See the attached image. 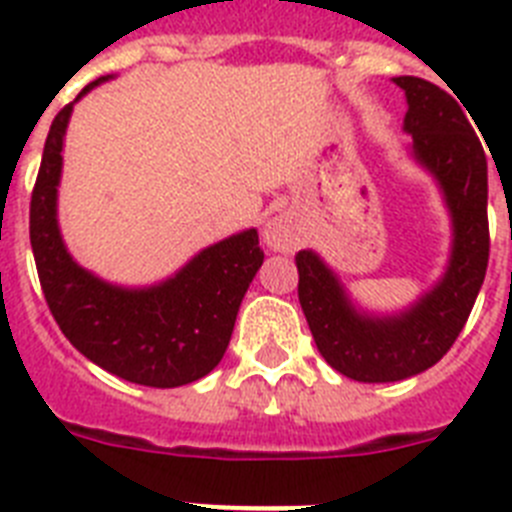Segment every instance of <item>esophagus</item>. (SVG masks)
<instances>
[{"mask_svg":"<svg viewBox=\"0 0 512 512\" xmlns=\"http://www.w3.org/2000/svg\"><path fill=\"white\" fill-rule=\"evenodd\" d=\"M264 243L274 251H295L300 246V233L287 215H274L264 225Z\"/></svg>","mask_w":512,"mask_h":512,"instance_id":"obj_1","label":"esophagus"}]
</instances>
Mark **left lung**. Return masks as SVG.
I'll return each instance as SVG.
<instances>
[{"mask_svg":"<svg viewBox=\"0 0 512 512\" xmlns=\"http://www.w3.org/2000/svg\"><path fill=\"white\" fill-rule=\"evenodd\" d=\"M405 92L410 156L436 179L451 217L446 271L405 310L377 315L356 305L315 251L297 253L302 312L315 346L336 372L356 382H400L431 369L467 323L490 259L487 158L472 122L449 92L418 79H392Z\"/></svg>","mask_w":512,"mask_h":512,"instance_id":"8db88e82","label":"left lung"}]
</instances>
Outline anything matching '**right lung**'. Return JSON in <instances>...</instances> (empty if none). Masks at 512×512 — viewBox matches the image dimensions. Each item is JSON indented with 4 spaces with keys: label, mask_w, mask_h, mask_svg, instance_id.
I'll list each match as a JSON object with an SVG mask.
<instances>
[{
    "label": "right lung",
    "mask_w": 512,
    "mask_h": 512,
    "mask_svg": "<svg viewBox=\"0 0 512 512\" xmlns=\"http://www.w3.org/2000/svg\"><path fill=\"white\" fill-rule=\"evenodd\" d=\"M107 79L87 84L53 120L30 200V246L45 302L76 351L115 377L169 390L220 364L264 251L256 228L241 230L151 287H120L76 264L58 228L63 138L74 104Z\"/></svg>",
    "instance_id": "right-lung-1"
}]
</instances>
